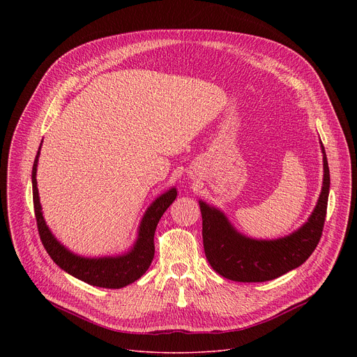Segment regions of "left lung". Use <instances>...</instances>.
<instances>
[{"label": "left lung", "mask_w": 357, "mask_h": 357, "mask_svg": "<svg viewBox=\"0 0 357 357\" xmlns=\"http://www.w3.org/2000/svg\"><path fill=\"white\" fill-rule=\"evenodd\" d=\"M324 152V186L311 218L292 234L277 240H254L237 233L226 216L199 202L202 237L212 268L222 277L238 282H264L299 267L317 248L326 218L329 167Z\"/></svg>", "instance_id": "obj_1"}]
</instances>
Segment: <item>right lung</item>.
Segmentation results:
<instances>
[{
    "label": "right lung",
    "instance_id": "right-lung-1",
    "mask_svg": "<svg viewBox=\"0 0 357 357\" xmlns=\"http://www.w3.org/2000/svg\"><path fill=\"white\" fill-rule=\"evenodd\" d=\"M40 149V146H39ZM39 151L35 157L32 167V192H33V209L38 225V231L40 241L47 251V254L62 270L70 275L96 287L103 288H123L138 278L149 268L152 259H154L155 245L154 234L157 225L165 211L172 205L176 197V189L172 188L167 193L161 195L145 212L138 238L131 251L119 257H105V259H84L66 250L47 229L42 212L39 195L36 188V167H38Z\"/></svg>",
    "mask_w": 357,
    "mask_h": 357
}]
</instances>
